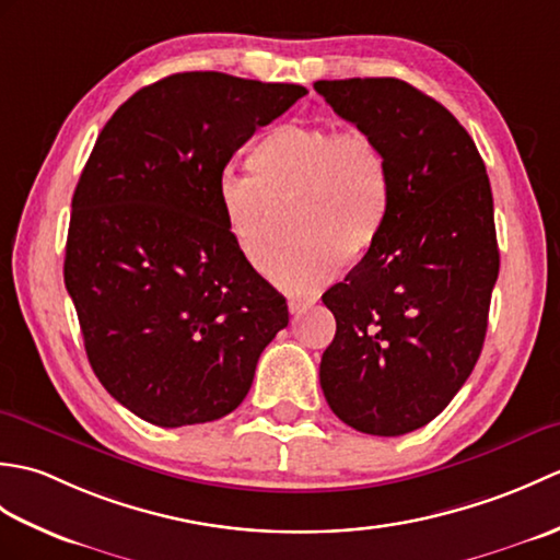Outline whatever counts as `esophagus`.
Instances as JSON below:
<instances>
[{"instance_id":"34e87169","label":"esophagus","mask_w":560,"mask_h":560,"mask_svg":"<svg viewBox=\"0 0 560 560\" xmlns=\"http://www.w3.org/2000/svg\"><path fill=\"white\" fill-rule=\"evenodd\" d=\"M313 305H315V299H291L289 301V313L291 315H299V313L311 311Z\"/></svg>"}]
</instances>
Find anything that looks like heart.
<instances>
[{"instance_id": "b5f03b06", "label": "heart", "mask_w": 560, "mask_h": 560, "mask_svg": "<svg viewBox=\"0 0 560 560\" xmlns=\"http://www.w3.org/2000/svg\"><path fill=\"white\" fill-rule=\"evenodd\" d=\"M249 173L223 171L217 205L237 253L267 273L279 241L277 211H289L295 241L271 267L291 295H311L347 261L371 253L392 207L383 147L363 129L289 122L273 127L247 153Z\"/></svg>"}]
</instances>
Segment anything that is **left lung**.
<instances>
[{
    "label": "left lung",
    "mask_w": 560,
    "mask_h": 560,
    "mask_svg": "<svg viewBox=\"0 0 560 560\" xmlns=\"http://www.w3.org/2000/svg\"><path fill=\"white\" fill-rule=\"evenodd\" d=\"M343 120L383 147L392 175L385 231L323 303L337 335L319 385L361 433L433 421L479 361L501 267L493 195L455 115L399 79L315 81Z\"/></svg>",
    "instance_id": "8db88e82"
}]
</instances>
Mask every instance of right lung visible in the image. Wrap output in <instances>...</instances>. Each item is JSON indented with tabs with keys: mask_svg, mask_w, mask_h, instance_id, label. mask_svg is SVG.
Wrapping results in <instances>:
<instances>
[{
	"mask_svg": "<svg viewBox=\"0 0 560 560\" xmlns=\"http://www.w3.org/2000/svg\"><path fill=\"white\" fill-rule=\"evenodd\" d=\"M295 83L183 71L105 122L71 197L65 287L101 385L161 428L217 421L289 325L217 205L233 153L305 96Z\"/></svg>",
	"mask_w": 560,
	"mask_h": 560,
	"instance_id": "obj_1",
	"label": "right lung"
}]
</instances>
